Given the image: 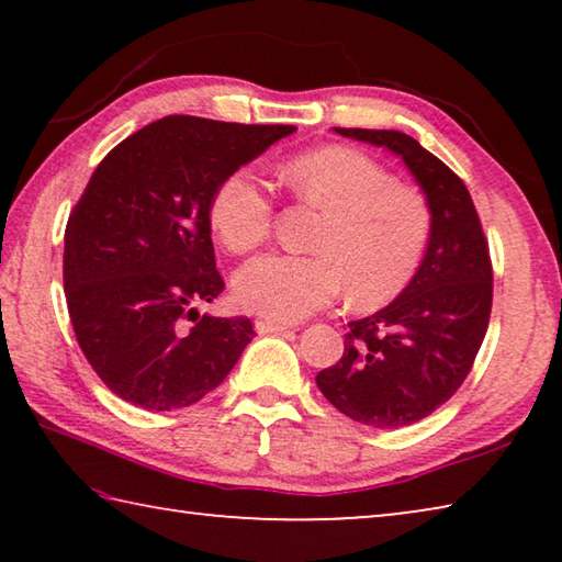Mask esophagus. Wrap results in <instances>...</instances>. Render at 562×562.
I'll return each instance as SVG.
<instances>
[{
  "mask_svg": "<svg viewBox=\"0 0 562 562\" xmlns=\"http://www.w3.org/2000/svg\"><path fill=\"white\" fill-rule=\"evenodd\" d=\"M292 327L284 325V322H274V319H258L255 322V331L258 335H282V331H290Z\"/></svg>",
  "mask_w": 562,
  "mask_h": 562,
  "instance_id": "1",
  "label": "esophagus"
}]
</instances>
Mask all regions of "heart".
<instances>
[{"instance_id": "heart-1", "label": "heart", "mask_w": 562, "mask_h": 562, "mask_svg": "<svg viewBox=\"0 0 562 562\" xmlns=\"http://www.w3.org/2000/svg\"><path fill=\"white\" fill-rule=\"evenodd\" d=\"M282 180L325 211L315 255L270 252L235 274V300L274 322L325 310L341 292L361 307L394 300L418 270L431 235V211L412 186L355 148L327 146L290 158ZM211 225L227 250L250 252L268 240L272 201L250 170H235L211 198Z\"/></svg>"}]
</instances>
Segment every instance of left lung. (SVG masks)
<instances>
[{"label":"left lung","instance_id":"obj_1","mask_svg":"<svg viewBox=\"0 0 562 562\" xmlns=\"http://www.w3.org/2000/svg\"><path fill=\"white\" fill-rule=\"evenodd\" d=\"M402 158L429 203L431 235L412 282L374 315L349 322L345 355L319 392L359 424L398 429L449 402L486 337L493 270L469 188L402 131L335 128Z\"/></svg>","mask_w":562,"mask_h":562}]
</instances>
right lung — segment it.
I'll use <instances>...</instances> for the list:
<instances>
[{
	"label": "right lung",
	"instance_id": "add662e5",
	"mask_svg": "<svg viewBox=\"0 0 562 562\" xmlns=\"http://www.w3.org/2000/svg\"><path fill=\"white\" fill-rule=\"evenodd\" d=\"M294 131L166 116L93 170L66 225L64 290L76 341L123 402H201L250 345L247 317L198 312L223 292L207 207L223 178Z\"/></svg>",
	"mask_w": 562,
	"mask_h": 562
}]
</instances>
